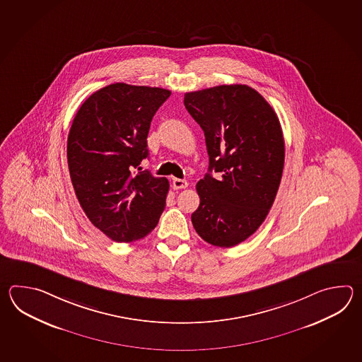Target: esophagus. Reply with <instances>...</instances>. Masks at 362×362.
Wrapping results in <instances>:
<instances>
[{"label":"esophagus","instance_id":"esophagus-1","mask_svg":"<svg viewBox=\"0 0 362 362\" xmlns=\"http://www.w3.org/2000/svg\"><path fill=\"white\" fill-rule=\"evenodd\" d=\"M187 185H189V182L186 180H181V178H173V181H172V186L176 190L185 189V187H187Z\"/></svg>","mask_w":362,"mask_h":362}]
</instances>
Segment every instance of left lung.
<instances>
[{"mask_svg": "<svg viewBox=\"0 0 362 362\" xmlns=\"http://www.w3.org/2000/svg\"><path fill=\"white\" fill-rule=\"evenodd\" d=\"M184 105L204 132L209 156L192 226L212 246H237L264 223L281 184L285 141L277 114L248 85L185 93Z\"/></svg>", "mask_w": 362, "mask_h": 362, "instance_id": "left-lung-1", "label": "left lung"}]
</instances>
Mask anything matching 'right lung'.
Wrapping results in <instances>:
<instances>
[{"mask_svg":"<svg viewBox=\"0 0 362 362\" xmlns=\"http://www.w3.org/2000/svg\"><path fill=\"white\" fill-rule=\"evenodd\" d=\"M170 95L163 88L107 85L85 100L71 125L67 162L77 200L115 242L146 237L165 207L168 180L139 164L148 156L151 120Z\"/></svg>","mask_w":362,"mask_h":362,"instance_id":"obj_1","label":"right lung"}]
</instances>
